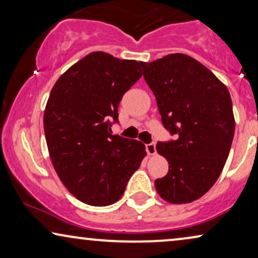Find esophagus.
Wrapping results in <instances>:
<instances>
[{
    "instance_id": "34e87169",
    "label": "esophagus",
    "mask_w": 258,
    "mask_h": 258,
    "mask_svg": "<svg viewBox=\"0 0 258 258\" xmlns=\"http://www.w3.org/2000/svg\"><path fill=\"white\" fill-rule=\"evenodd\" d=\"M146 149H147V153L149 156H153V155L156 154V146H155V143L147 144Z\"/></svg>"
}]
</instances>
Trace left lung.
<instances>
[{
	"instance_id": "1",
	"label": "left lung",
	"mask_w": 258,
	"mask_h": 258,
	"mask_svg": "<svg viewBox=\"0 0 258 258\" xmlns=\"http://www.w3.org/2000/svg\"><path fill=\"white\" fill-rule=\"evenodd\" d=\"M142 68L162 123L176 137L157 143L169 170L155 181V188L169 203H190L215 184L227 162L235 133L230 94L189 55L170 54L143 62Z\"/></svg>"
}]
</instances>
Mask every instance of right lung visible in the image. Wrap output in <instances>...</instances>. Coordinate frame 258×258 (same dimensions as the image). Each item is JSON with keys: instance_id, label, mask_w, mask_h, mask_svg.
Segmentation results:
<instances>
[{"instance_id": "add662e5", "label": "right lung", "mask_w": 258, "mask_h": 258, "mask_svg": "<svg viewBox=\"0 0 258 258\" xmlns=\"http://www.w3.org/2000/svg\"><path fill=\"white\" fill-rule=\"evenodd\" d=\"M142 64L90 52L58 77L49 95L43 125L51 163L69 192L89 206L117 202L147 155L142 142L110 129Z\"/></svg>"}]
</instances>
